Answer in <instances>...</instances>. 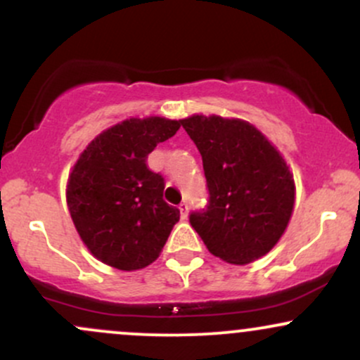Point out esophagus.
I'll return each instance as SVG.
<instances>
[{
    "instance_id": "esophagus-1",
    "label": "esophagus",
    "mask_w": 360,
    "mask_h": 360,
    "mask_svg": "<svg viewBox=\"0 0 360 360\" xmlns=\"http://www.w3.org/2000/svg\"><path fill=\"white\" fill-rule=\"evenodd\" d=\"M188 203H181L179 205V212H181V218H183V220H184V218L186 217H188Z\"/></svg>"
}]
</instances>
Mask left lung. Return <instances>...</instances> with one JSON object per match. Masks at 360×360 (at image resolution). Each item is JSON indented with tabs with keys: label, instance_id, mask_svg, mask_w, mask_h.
Segmentation results:
<instances>
[{
	"label": "left lung",
	"instance_id": "8db88e82",
	"mask_svg": "<svg viewBox=\"0 0 360 360\" xmlns=\"http://www.w3.org/2000/svg\"><path fill=\"white\" fill-rule=\"evenodd\" d=\"M203 159L210 200L189 221L206 249L230 264L262 257L286 230L295 179L283 155L250 123L217 117L181 120Z\"/></svg>",
	"mask_w": 360,
	"mask_h": 360
}]
</instances>
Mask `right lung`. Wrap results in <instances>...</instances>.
Listing matches in <instances>:
<instances>
[{
	"label": "right lung",
	"mask_w": 360,
	"mask_h": 360,
	"mask_svg": "<svg viewBox=\"0 0 360 360\" xmlns=\"http://www.w3.org/2000/svg\"><path fill=\"white\" fill-rule=\"evenodd\" d=\"M179 120L130 118L86 147L68 181V206L91 254L120 271L159 257L179 210L164 201V177L147 157L179 130Z\"/></svg>",
	"instance_id": "obj_1"
}]
</instances>
